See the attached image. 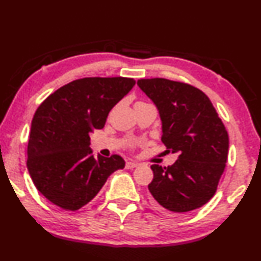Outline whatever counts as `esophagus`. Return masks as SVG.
I'll list each match as a JSON object with an SVG mask.
<instances>
[{
    "instance_id": "34e87169",
    "label": "esophagus",
    "mask_w": 261,
    "mask_h": 261,
    "mask_svg": "<svg viewBox=\"0 0 261 261\" xmlns=\"http://www.w3.org/2000/svg\"><path fill=\"white\" fill-rule=\"evenodd\" d=\"M138 166V164L135 162H127L126 163V169H133V168H136Z\"/></svg>"
}]
</instances>
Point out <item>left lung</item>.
Here are the masks:
<instances>
[{
	"label": "left lung",
	"instance_id": "left-lung-1",
	"mask_svg": "<svg viewBox=\"0 0 261 261\" xmlns=\"http://www.w3.org/2000/svg\"><path fill=\"white\" fill-rule=\"evenodd\" d=\"M139 88L154 101L162 119V142L178 160L151 165L150 204L161 212L184 214L215 195L226 167L229 138L207 95L186 83L143 79Z\"/></svg>",
	"mask_w": 261,
	"mask_h": 261
}]
</instances>
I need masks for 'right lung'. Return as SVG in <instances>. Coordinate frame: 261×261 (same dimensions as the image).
<instances>
[{
	"label": "right lung",
	"instance_id": "add662e5",
	"mask_svg": "<svg viewBox=\"0 0 261 261\" xmlns=\"http://www.w3.org/2000/svg\"><path fill=\"white\" fill-rule=\"evenodd\" d=\"M134 85L128 77L75 80L36 110L27 165L35 187L52 204L77 211L98 194L114 171L125 167L118 155L94 157L90 134L103 128L111 110Z\"/></svg>",
	"mask_w": 261,
	"mask_h": 261
}]
</instances>
